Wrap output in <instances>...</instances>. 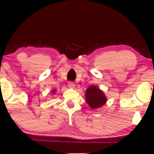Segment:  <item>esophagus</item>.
<instances>
[{"label":"esophagus","mask_w":154,"mask_h":154,"mask_svg":"<svg viewBox=\"0 0 154 154\" xmlns=\"http://www.w3.org/2000/svg\"><path fill=\"white\" fill-rule=\"evenodd\" d=\"M69 88H75V83L74 82H69Z\"/></svg>","instance_id":"34e87169"}]
</instances>
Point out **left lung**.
Instances as JSON below:
<instances>
[{
	"label": "left lung",
	"instance_id": "1",
	"mask_svg": "<svg viewBox=\"0 0 154 154\" xmlns=\"http://www.w3.org/2000/svg\"><path fill=\"white\" fill-rule=\"evenodd\" d=\"M85 99L88 105L93 109L101 107L106 102L105 94L95 85H91L86 90Z\"/></svg>",
	"mask_w": 154,
	"mask_h": 154
}]
</instances>
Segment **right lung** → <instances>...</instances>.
<instances>
[{
  "instance_id": "1",
  "label": "right lung",
  "mask_w": 154,
  "mask_h": 154,
  "mask_svg": "<svg viewBox=\"0 0 154 154\" xmlns=\"http://www.w3.org/2000/svg\"><path fill=\"white\" fill-rule=\"evenodd\" d=\"M56 92V90H53V92H52V93H55Z\"/></svg>"
}]
</instances>
